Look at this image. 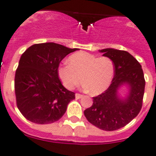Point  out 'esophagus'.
<instances>
[{
	"label": "esophagus",
	"instance_id": "esophagus-1",
	"mask_svg": "<svg viewBox=\"0 0 156 156\" xmlns=\"http://www.w3.org/2000/svg\"><path fill=\"white\" fill-rule=\"evenodd\" d=\"M83 96V95H81V94H80V93H76V95H75V97H76V99H79V98H81Z\"/></svg>",
	"mask_w": 156,
	"mask_h": 156
}]
</instances>
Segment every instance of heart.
Instances as JSON below:
<instances>
[{"label":"heart","mask_w":156,"mask_h":156,"mask_svg":"<svg viewBox=\"0 0 156 156\" xmlns=\"http://www.w3.org/2000/svg\"><path fill=\"white\" fill-rule=\"evenodd\" d=\"M68 63L59 65L58 74L67 89L80 84L81 79L85 89L93 95L102 93L110 86L115 73V65L108 57H98L80 51L70 55Z\"/></svg>","instance_id":"b5f03b06"}]
</instances>
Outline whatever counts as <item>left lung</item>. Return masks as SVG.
<instances>
[{
	"mask_svg": "<svg viewBox=\"0 0 156 156\" xmlns=\"http://www.w3.org/2000/svg\"><path fill=\"white\" fill-rule=\"evenodd\" d=\"M115 65V76L109 87L101 95L93 97V104L84 111L89 123L101 130L113 131L124 127L138 115L143 105L145 90L142 66L126 51L114 48L99 50ZM127 84L130 92L124 100L117 95V89Z\"/></svg>",
	"mask_w": 156,
	"mask_h": 156,
	"instance_id": "obj_1",
	"label": "left lung"
}]
</instances>
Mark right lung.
Returning <instances> with one entry per match:
<instances>
[{
    "instance_id": "add662e5",
    "label": "right lung",
    "mask_w": 156,
    "mask_h": 156,
    "mask_svg": "<svg viewBox=\"0 0 156 156\" xmlns=\"http://www.w3.org/2000/svg\"><path fill=\"white\" fill-rule=\"evenodd\" d=\"M76 50L46 42L33 44L23 54L16 70L14 89L18 109L28 121L51 124L64 115L75 93L63 86L58 68L68 54Z\"/></svg>"
}]
</instances>
